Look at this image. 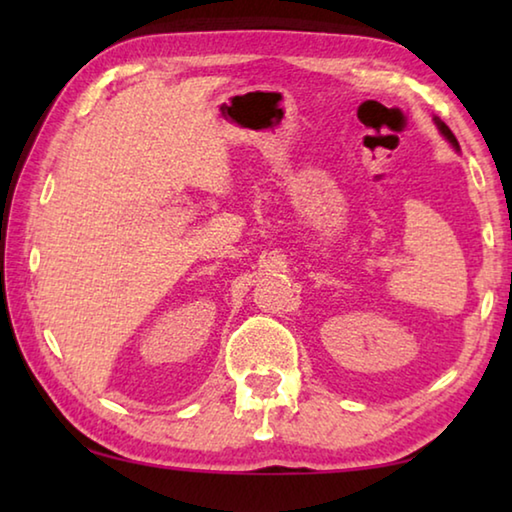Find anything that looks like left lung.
<instances>
[{"mask_svg": "<svg viewBox=\"0 0 512 512\" xmlns=\"http://www.w3.org/2000/svg\"><path fill=\"white\" fill-rule=\"evenodd\" d=\"M433 124H436V126H438V131H440V135H443V137H445V140H447L449 144H452V149H456V151H461V146H458V142H456V137H454V133H452V131H449V126L445 124V121H440L438 117H433Z\"/></svg>", "mask_w": 512, "mask_h": 512, "instance_id": "obj_1", "label": "left lung"}]
</instances>
